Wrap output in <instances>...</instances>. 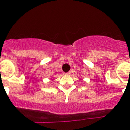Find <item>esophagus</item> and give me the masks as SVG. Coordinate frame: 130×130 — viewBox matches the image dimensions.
Listing matches in <instances>:
<instances>
[{"instance_id":"1","label":"esophagus","mask_w":130,"mask_h":130,"mask_svg":"<svg viewBox=\"0 0 130 130\" xmlns=\"http://www.w3.org/2000/svg\"><path fill=\"white\" fill-rule=\"evenodd\" d=\"M70 74H71V71H69V72L65 73V75H70Z\"/></svg>"}]
</instances>
